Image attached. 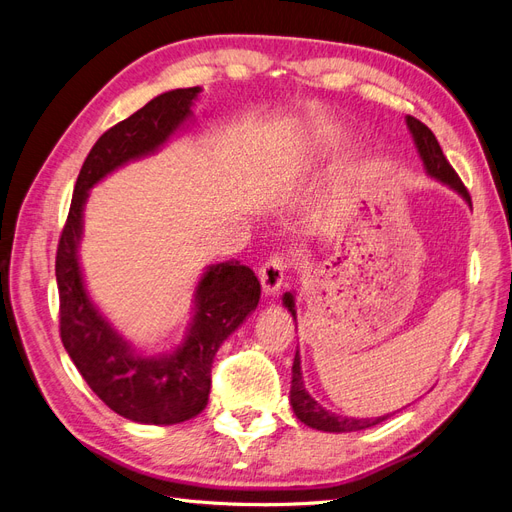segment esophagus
Wrapping results in <instances>:
<instances>
[{"instance_id": "esophagus-1", "label": "esophagus", "mask_w": 512, "mask_h": 512, "mask_svg": "<svg viewBox=\"0 0 512 512\" xmlns=\"http://www.w3.org/2000/svg\"><path fill=\"white\" fill-rule=\"evenodd\" d=\"M286 269H288V258L286 256H280V254L271 256L258 271L262 290H265L267 294H273V292L280 290L282 284H284Z\"/></svg>"}]
</instances>
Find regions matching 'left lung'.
<instances>
[{"label": "left lung", "instance_id": "1", "mask_svg": "<svg viewBox=\"0 0 512 512\" xmlns=\"http://www.w3.org/2000/svg\"><path fill=\"white\" fill-rule=\"evenodd\" d=\"M408 123V130L414 138V145L418 156L423 160L425 166V173L433 179H438L440 183L448 185V188L455 190L466 203L472 207V200L470 194L466 190V185L461 183L459 175L453 170V166L448 164V160L444 158L442 147L438 143V138L433 136V132L414 117H406ZM284 305L288 307V312L292 314V318L297 320V312H294V297L292 292H286L282 297ZM290 406L297 414V418L301 423H305L307 427L312 429H320V431H331V433H346V431H361L367 427H374L382 421L389 418L386 416H378V418H350V416H342V414H335L329 412L327 408H322L318 401L307 393L305 389V382H303V371H301V356L299 350L294 354V363H292V386H290Z\"/></svg>", "mask_w": 512, "mask_h": 512}]
</instances>
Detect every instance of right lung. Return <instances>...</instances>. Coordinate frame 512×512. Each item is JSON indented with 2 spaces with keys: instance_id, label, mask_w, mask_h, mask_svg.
I'll list each match as a JSON object with an SVG mask.
<instances>
[{
  "instance_id": "1",
  "label": "right lung",
  "mask_w": 512,
  "mask_h": 512,
  "mask_svg": "<svg viewBox=\"0 0 512 512\" xmlns=\"http://www.w3.org/2000/svg\"><path fill=\"white\" fill-rule=\"evenodd\" d=\"M200 91H166L98 138L76 179L57 245L61 342L89 389L113 412L143 425H175L205 410L215 352L256 309L260 282L239 260L207 267L194 290V316L183 342L162 354L138 352L102 316L85 288L79 262L83 209L98 181L128 162L156 153L192 119V104Z\"/></svg>"
}]
</instances>
